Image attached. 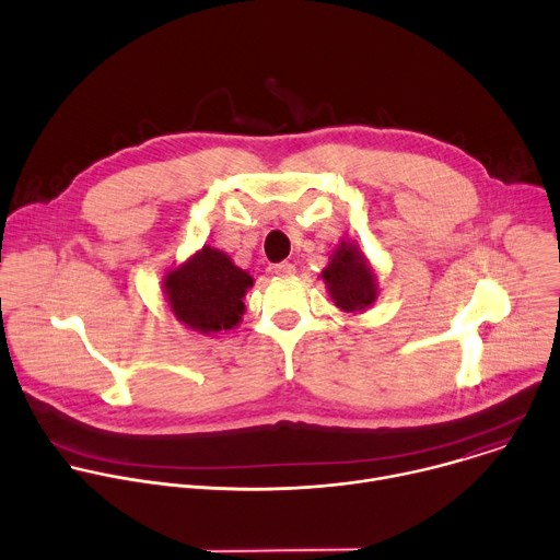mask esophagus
I'll use <instances>...</instances> for the list:
<instances>
[{
    "instance_id": "esophagus-1",
    "label": "esophagus",
    "mask_w": 560,
    "mask_h": 560,
    "mask_svg": "<svg viewBox=\"0 0 560 560\" xmlns=\"http://www.w3.org/2000/svg\"><path fill=\"white\" fill-rule=\"evenodd\" d=\"M294 272H296V268L290 261H281V264L272 266V275H277V277H292Z\"/></svg>"
}]
</instances>
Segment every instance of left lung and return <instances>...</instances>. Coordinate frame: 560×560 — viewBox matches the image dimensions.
<instances>
[{
  "label": "left lung",
  "mask_w": 560,
  "mask_h": 560,
  "mask_svg": "<svg viewBox=\"0 0 560 560\" xmlns=\"http://www.w3.org/2000/svg\"><path fill=\"white\" fill-rule=\"evenodd\" d=\"M330 296L346 312H363L376 299L374 272L361 250L352 244H341L332 255L330 266L324 270Z\"/></svg>",
  "instance_id": "left-lung-1"
}]
</instances>
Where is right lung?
Wrapping results in <instances>:
<instances>
[{"label":"right lung","mask_w":560,"mask_h":560,"mask_svg":"<svg viewBox=\"0 0 560 560\" xmlns=\"http://www.w3.org/2000/svg\"><path fill=\"white\" fill-rule=\"evenodd\" d=\"M171 307L182 324L203 335L230 330L244 314V294L253 277L236 268L228 255L203 246L166 281Z\"/></svg>","instance_id":"add662e5"}]
</instances>
